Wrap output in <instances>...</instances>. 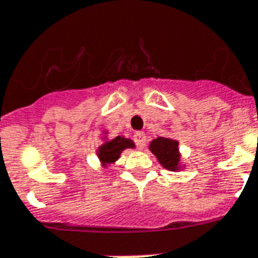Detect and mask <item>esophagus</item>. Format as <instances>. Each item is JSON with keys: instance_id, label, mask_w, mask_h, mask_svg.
<instances>
[{"instance_id": "obj_1", "label": "esophagus", "mask_w": 258, "mask_h": 258, "mask_svg": "<svg viewBox=\"0 0 258 258\" xmlns=\"http://www.w3.org/2000/svg\"><path fill=\"white\" fill-rule=\"evenodd\" d=\"M134 141L138 149H145V146H146V135L144 133H137L134 135Z\"/></svg>"}]
</instances>
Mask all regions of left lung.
<instances>
[{
  "mask_svg": "<svg viewBox=\"0 0 258 258\" xmlns=\"http://www.w3.org/2000/svg\"><path fill=\"white\" fill-rule=\"evenodd\" d=\"M149 150L156 156L161 167L168 171L179 172L186 167V164H183L182 161V154L179 150V142L176 139L158 137L150 142Z\"/></svg>",
  "mask_w": 258,
  "mask_h": 258,
  "instance_id": "obj_1",
  "label": "left lung"
}]
</instances>
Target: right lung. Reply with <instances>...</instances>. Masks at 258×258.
<instances>
[{
  "instance_id": "add662e5",
  "label": "right lung",
  "mask_w": 258,
  "mask_h": 258,
  "mask_svg": "<svg viewBox=\"0 0 258 258\" xmlns=\"http://www.w3.org/2000/svg\"><path fill=\"white\" fill-rule=\"evenodd\" d=\"M102 145L98 146L95 150L101 165L104 168H108L109 165L114 164L121 156L125 149H135V144L133 139L125 138L123 135H119L116 138H108V131H102Z\"/></svg>"
}]
</instances>
